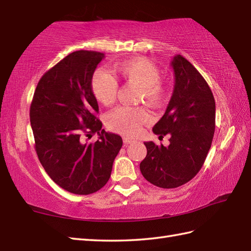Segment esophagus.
Here are the masks:
<instances>
[{"instance_id":"obj_1","label":"esophagus","mask_w":251,"mask_h":251,"mask_svg":"<svg viewBox=\"0 0 251 251\" xmlns=\"http://www.w3.org/2000/svg\"><path fill=\"white\" fill-rule=\"evenodd\" d=\"M123 142H124L125 145H129V143H132V142H134V141H132L131 139H129V138L124 137V139H123Z\"/></svg>"}]
</instances>
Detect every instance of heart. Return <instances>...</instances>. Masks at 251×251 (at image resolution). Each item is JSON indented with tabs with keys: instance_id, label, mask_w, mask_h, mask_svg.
<instances>
[{
	"instance_id": "obj_1",
	"label": "heart",
	"mask_w": 251,
	"mask_h": 251,
	"mask_svg": "<svg viewBox=\"0 0 251 251\" xmlns=\"http://www.w3.org/2000/svg\"><path fill=\"white\" fill-rule=\"evenodd\" d=\"M113 69L124 81L139 86L140 100H145L152 106H161L167 101L168 87L161 81V72L150 60L134 58L115 63ZM90 88L101 104L110 105L116 99L119 84L110 72L104 69H97L90 79ZM150 119V113L142 106L123 105L111 112L106 123L111 130L135 137L140 134L142 125Z\"/></svg>"
}]
</instances>
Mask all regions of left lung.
<instances>
[{"label":"left lung","instance_id":"1","mask_svg":"<svg viewBox=\"0 0 251 251\" xmlns=\"http://www.w3.org/2000/svg\"><path fill=\"white\" fill-rule=\"evenodd\" d=\"M175 88L166 112L153 127L159 138L169 135V146L145 142L147 156L140 170L149 182L174 189L200 172L211 147L216 102L209 85L183 56L174 57Z\"/></svg>","mask_w":251,"mask_h":251}]
</instances>
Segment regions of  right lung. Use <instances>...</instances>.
<instances>
[{
    "label": "right lung",
    "instance_id": "1",
    "mask_svg": "<svg viewBox=\"0 0 251 251\" xmlns=\"http://www.w3.org/2000/svg\"><path fill=\"white\" fill-rule=\"evenodd\" d=\"M102 52L77 50L44 73L30 106L35 151L51 180L73 194L88 195L105 185L121 136L106 132L90 79ZM97 132L96 143L86 139Z\"/></svg>",
    "mask_w": 251,
    "mask_h": 251
}]
</instances>
